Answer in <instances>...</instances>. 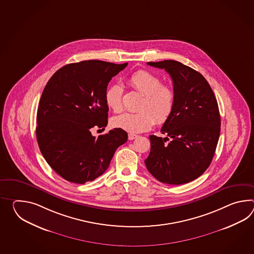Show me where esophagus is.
Instances as JSON below:
<instances>
[{
	"instance_id": "1",
	"label": "esophagus",
	"mask_w": 254,
	"mask_h": 254,
	"mask_svg": "<svg viewBox=\"0 0 254 254\" xmlns=\"http://www.w3.org/2000/svg\"><path fill=\"white\" fill-rule=\"evenodd\" d=\"M137 137V135H135V134H128V139L129 140H133V139H135Z\"/></svg>"
}]
</instances>
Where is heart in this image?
Returning <instances> with one entry per match:
<instances>
[{
	"label": "heart",
	"mask_w": 254,
	"mask_h": 254,
	"mask_svg": "<svg viewBox=\"0 0 254 254\" xmlns=\"http://www.w3.org/2000/svg\"><path fill=\"white\" fill-rule=\"evenodd\" d=\"M129 84L143 95L137 113L121 114L112 119L114 127L132 134L149 129L156 120L159 124L167 122L172 116L176 105V94L169 85H162L160 78L146 71L138 70L129 77ZM123 88L119 84L108 86L105 100L107 107L119 113L122 108Z\"/></svg>",
	"instance_id": "b5f03b06"
}]
</instances>
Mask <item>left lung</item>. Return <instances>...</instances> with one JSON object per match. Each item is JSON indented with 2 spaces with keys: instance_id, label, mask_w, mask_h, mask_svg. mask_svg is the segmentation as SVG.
I'll list each match as a JSON object with an SVG mask.
<instances>
[{
  "instance_id": "obj_1",
  "label": "left lung",
  "mask_w": 254,
  "mask_h": 254,
  "mask_svg": "<svg viewBox=\"0 0 254 254\" xmlns=\"http://www.w3.org/2000/svg\"><path fill=\"white\" fill-rule=\"evenodd\" d=\"M147 64L169 73L176 105L161 128L167 136L149 135L151 148L145 164L160 182L185 184L202 175L214 156L220 133L217 99L207 80L196 70L174 60Z\"/></svg>"
}]
</instances>
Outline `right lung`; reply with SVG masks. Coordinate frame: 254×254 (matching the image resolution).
<instances>
[{
    "label": "right lung",
    "mask_w": 254,
    "mask_h": 254,
    "mask_svg": "<svg viewBox=\"0 0 254 254\" xmlns=\"http://www.w3.org/2000/svg\"><path fill=\"white\" fill-rule=\"evenodd\" d=\"M127 63L99 60L69 64L53 74L41 96L36 138L46 162L63 179L84 184L107 168L127 133L114 128L93 136L94 127H107V85Z\"/></svg>",
    "instance_id": "right-lung-1"
}]
</instances>
